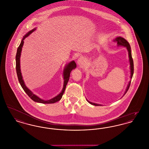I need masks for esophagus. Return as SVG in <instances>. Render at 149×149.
Listing matches in <instances>:
<instances>
[{
  "mask_svg": "<svg viewBox=\"0 0 149 149\" xmlns=\"http://www.w3.org/2000/svg\"><path fill=\"white\" fill-rule=\"evenodd\" d=\"M77 63L79 65H83L84 63V59L83 57H80L78 58V61H77Z\"/></svg>",
  "mask_w": 149,
  "mask_h": 149,
  "instance_id": "obj_1",
  "label": "esophagus"
}]
</instances>
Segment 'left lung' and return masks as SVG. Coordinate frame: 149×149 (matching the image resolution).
I'll return each mask as SVG.
<instances>
[{
    "label": "left lung",
    "mask_w": 149,
    "mask_h": 149,
    "mask_svg": "<svg viewBox=\"0 0 149 149\" xmlns=\"http://www.w3.org/2000/svg\"><path fill=\"white\" fill-rule=\"evenodd\" d=\"M114 41L117 42V46H123V47H126L127 50L128 52V57H129V61H130V72H131V76H130V78L132 79V77H133V74H134V61H133V59L132 57V55H131V47L130 45L129 44V43L123 37H116L114 40ZM131 84V80L130 81L129 83L127 85V87L126 88V90L125 92L124 95L127 93V92L129 89V87ZM87 101L91 104L95 106H102L101 104H97V103H92L89 102V100H87Z\"/></svg>",
    "instance_id": "left-lung-1"
}]
</instances>
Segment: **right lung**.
Here are the masks:
<instances>
[{"label": "right lung", "instance_id": "1", "mask_svg": "<svg viewBox=\"0 0 149 149\" xmlns=\"http://www.w3.org/2000/svg\"><path fill=\"white\" fill-rule=\"evenodd\" d=\"M36 29V28L33 29L31 30L30 31H29L28 33H27L26 34V35L23 37V39L22 40L21 42L19 47L17 49V54H16V56H15L16 72H17V77H18V81H19L20 84L21 85L22 88H23V89L24 90V91L26 92V93L29 95L31 99H32L33 101H35L36 102L41 103H43V104L54 103H56L57 102L59 101L60 99H61V98L63 97V95L64 94V91L65 90L66 85L68 84V82L69 80L70 72L72 70V69H74L75 68H76L77 64L75 63L74 61H72L71 62H70L69 63H68V65H66L65 68H64V72H63L64 80L63 88V90H62L61 92L59 94H58L57 96L55 97L54 98H53L52 99H50V100H45L41 99L40 98H39L35 94H34L26 86V85H25L24 82L23 81V79L22 76L21 69H20L21 68V67H20V57H21V55L22 48L23 43H24V40L27 37H28L30 34H31L33 32H34Z\"/></svg>", "mask_w": 149, "mask_h": 149}]
</instances>
